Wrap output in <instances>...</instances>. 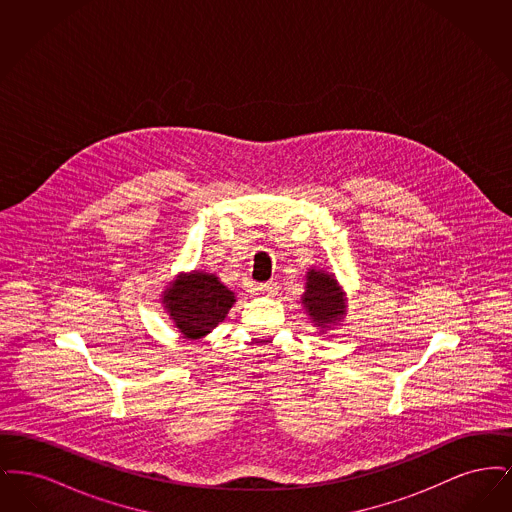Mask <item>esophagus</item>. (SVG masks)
<instances>
[{
	"label": "esophagus",
	"instance_id": "1",
	"mask_svg": "<svg viewBox=\"0 0 512 512\" xmlns=\"http://www.w3.org/2000/svg\"><path fill=\"white\" fill-rule=\"evenodd\" d=\"M257 290L267 297H274L278 292V286H276V282H265V284H259Z\"/></svg>",
	"mask_w": 512,
	"mask_h": 512
}]
</instances>
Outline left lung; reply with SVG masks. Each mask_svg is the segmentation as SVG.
<instances>
[{
  "label": "left lung",
  "instance_id": "left-lung-1",
  "mask_svg": "<svg viewBox=\"0 0 512 512\" xmlns=\"http://www.w3.org/2000/svg\"><path fill=\"white\" fill-rule=\"evenodd\" d=\"M305 278L301 305L313 326H317L318 334L324 336L326 330L340 326L347 317V293L336 280V274L326 272L324 268H309Z\"/></svg>",
  "mask_w": 512,
  "mask_h": 512
}]
</instances>
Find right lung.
I'll list each match as a JSON object with an SVG mask.
<instances>
[{
  "instance_id": "1",
  "label": "right lung",
  "mask_w": 512,
  "mask_h": 512,
  "mask_svg": "<svg viewBox=\"0 0 512 512\" xmlns=\"http://www.w3.org/2000/svg\"><path fill=\"white\" fill-rule=\"evenodd\" d=\"M161 303L186 340H201L226 318L236 303V293L228 290L217 274L192 270L172 278Z\"/></svg>"
}]
</instances>
